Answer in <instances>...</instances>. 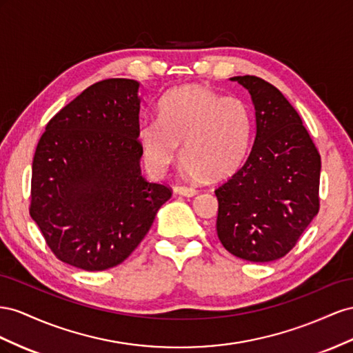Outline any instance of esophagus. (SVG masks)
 <instances>
[{"instance_id":"1","label":"esophagus","mask_w":353,"mask_h":353,"mask_svg":"<svg viewBox=\"0 0 353 353\" xmlns=\"http://www.w3.org/2000/svg\"><path fill=\"white\" fill-rule=\"evenodd\" d=\"M174 192L179 195H183V196H194L198 194V190L194 188H189V186H176Z\"/></svg>"}]
</instances>
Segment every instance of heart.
I'll use <instances>...</instances> for the list:
<instances>
[{"instance_id": "obj_1", "label": "heart", "mask_w": 353, "mask_h": 353, "mask_svg": "<svg viewBox=\"0 0 353 353\" xmlns=\"http://www.w3.org/2000/svg\"><path fill=\"white\" fill-rule=\"evenodd\" d=\"M253 121L247 103L203 85H185L167 94L157 121H143L137 130L148 168L164 176L176 163L183 143L190 174L225 177L247 157Z\"/></svg>"}]
</instances>
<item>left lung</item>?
Returning <instances> with one entry per match:
<instances>
[{
  "label": "left lung",
  "instance_id": "1",
  "mask_svg": "<svg viewBox=\"0 0 353 353\" xmlns=\"http://www.w3.org/2000/svg\"><path fill=\"white\" fill-rule=\"evenodd\" d=\"M232 79L253 99L256 136L244 163L214 190L217 236L230 254L266 263L288 254L318 214L321 155L275 85L254 75Z\"/></svg>",
  "mask_w": 353,
  "mask_h": 353
}]
</instances>
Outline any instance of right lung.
I'll return each mask as SVG.
<instances>
[{
	"label": "right lung",
	"instance_id": "add662e5",
	"mask_svg": "<svg viewBox=\"0 0 353 353\" xmlns=\"http://www.w3.org/2000/svg\"><path fill=\"white\" fill-rule=\"evenodd\" d=\"M139 83L87 87L48 121L32 161L29 214L52 253L88 272L133 253L171 198L140 173Z\"/></svg>",
	"mask_w": 353,
	"mask_h": 353
}]
</instances>
